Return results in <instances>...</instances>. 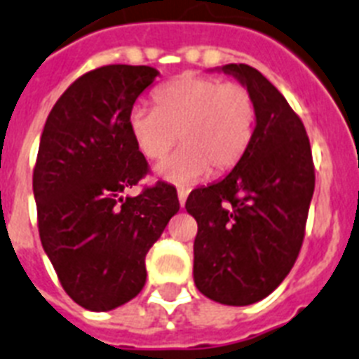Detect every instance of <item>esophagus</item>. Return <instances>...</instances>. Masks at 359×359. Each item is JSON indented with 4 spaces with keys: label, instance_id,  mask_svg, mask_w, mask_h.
Listing matches in <instances>:
<instances>
[{
    "label": "esophagus",
    "instance_id": "1",
    "mask_svg": "<svg viewBox=\"0 0 359 359\" xmlns=\"http://www.w3.org/2000/svg\"><path fill=\"white\" fill-rule=\"evenodd\" d=\"M188 194H189V189H188V188H184V186H179V189H177V195H179L180 206H184L186 197H188Z\"/></svg>",
    "mask_w": 359,
    "mask_h": 359
}]
</instances>
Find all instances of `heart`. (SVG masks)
<instances>
[{
    "mask_svg": "<svg viewBox=\"0 0 359 359\" xmlns=\"http://www.w3.org/2000/svg\"><path fill=\"white\" fill-rule=\"evenodd\" d=\"M155 107L133 105L128 128L135 146L146 158L158 161L175 144L156 173L175 184H189L213 170H233L254 138V95L243 83L186 72L155 91Z\"/></svg>",
    "mask_w": 359,
    "mask_h": 359,
    "instance_id": "obj_1",
    "label": "heart"
}]
</instances>
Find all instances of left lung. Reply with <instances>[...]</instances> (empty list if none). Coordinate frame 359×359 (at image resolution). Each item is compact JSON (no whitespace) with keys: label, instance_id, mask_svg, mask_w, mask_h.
I'll return each instance as SVG.
<instances>
[{"label":"left lung","instance_id":"1","mask_svg":"<svg viewBox=\"0 0 359 359\" xmlns=\"http://www.w3.org/2000/svg\"><path fill=\"white\" fill-rule=\"evenodd\" d=\"M222 71L254 95V138L224 179L189 194L197 221L195 287L222 305L245 306L272 294L305 239L316 173L306 129L285 96L246 63Z\"/></svg>","mask_w":359,"mask_h":359}]
</instances>
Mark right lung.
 Returning a JSON list of instances; mask_svg holds the SVG:
<instances>
[{
    "instance_id": "right-lung-1",
    "label": "right lung",
    "mask_w": 359,
    "mask_h": 359,
    "mask_svg": "<svg viewBox=\"0 0 359 359\" xmlns=\"http://www.w3.org/2000/svg\"><path fill=\"white\" fill-rule=\"evenodd\" d=\"M156 76L122 63L86 72L54 104L40 138L32 189L41 245L67 296L93 312L138 296L146 254L180 208L162 180L122 197L149 173L128 114Z\"/></svg>"
}]
</instances>
